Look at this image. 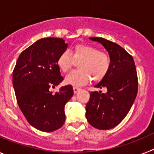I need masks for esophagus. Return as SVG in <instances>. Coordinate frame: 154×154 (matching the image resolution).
Listing matches in <instances>:
<instances>
[{
    "instance_id": "34e87169",
    "label": "esophagus",
    "mask_w": 154,
    "mask_h": 154,
    "mask_svg": "<svg viewBox=\"0 0 154 154\" xmlns=\"http://www.w3.org/2000/svg\"><path fill=\"white\" fill-rule=\"evenodd\" d=\"M80 90H81V89H80V88H79V87H76V86L73 87V91H74V93H77V92H79Z\"/></svg>"
}]
</instances>
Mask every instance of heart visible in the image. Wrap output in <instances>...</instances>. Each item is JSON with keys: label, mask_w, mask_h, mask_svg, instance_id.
I'll use <instances>...</instances> for the list:
<instances>
[{"label": "heart", "mask_w": 154, "mask_h": 154, "mask_svg": "<svg viewBox=\"0 0 154 154\" xmlns=\"http://www.w3.org/2000/svg\"><path fill=\"white\" fill-rule=\"evenodd\" d=\"M79 70L73 71L65 79V83L74 86L85 85L91 78L95 82L100 81L106 75L110 69V58L106 53L89 45L79 44L73 47L72 55L63 51L57 58V65L62 72H67L78 62Z\"/></svg>", "instance_id": "1"}]
</instances>
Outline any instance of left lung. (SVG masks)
Here are the masks:
<instances>
[{"label":"left lung","instance_id":"1","mask_svg":"<svg viewBox=\"0 0 154 154\" xmlns=\"http://www.w3.org/2000/svg\"><path fill=\"white\" fill-rule=\"evenodd\" d=\"M101 43L110 58V69L96 88L107 92H91L85 106V116L91 126L99 130H109L122 122L137 97L138 79L133 57L126 50L103 38H89Z\"/></svg>","mask_w":154,"mask_h":154}]
</instances>
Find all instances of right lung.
Here are the masks:
<instances>
[{"mask_svg":"<svg viewBox=\"0 0 154 154\" xmlns=\"http://www.w3.org/2000/svg\"><path fill=\"white\" fill-rule=\"evenodd\" d=\"M67 46L62 38L39 39L21 53L13 71L19 108L28 123L41 131H55L65 123V106L73 96L72 86L61 87L55 93L49 89L63 80L56 62Z\"/></svg>","mask_w":154,"mask_h":154,"instance_id":"add662e5","label":"right lung"}]
</instances>
